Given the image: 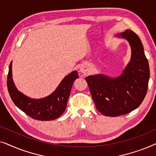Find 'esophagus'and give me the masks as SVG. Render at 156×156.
Returning a JSON list of instances; mask_svg holds the SVG:
<instances>
[{
    "label": "esophagus",
    "mask_w": 156,
    "mask_h": 156,
    "mask_svg": "<svg viewBox=\"0 0 156 156\" xmlns=\"http://www.w3.org/2000/svg\"><path fill=\"white\" fill-rule=\"evenodd\" d=\"M80 71L82 72V73H86V72L88 71V68L86 66H83V67H80Z\"/></svg>",
    "instance_id": "34e87169"
}]
</instances>
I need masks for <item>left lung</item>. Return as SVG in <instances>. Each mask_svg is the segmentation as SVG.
<instances>
[{"label":"left lung","instance_id":"1","mask_svg":"<svg viewBox=\"0 0 156 156\" xmlns=\"http://www.w3.org/2000/svg\"><path fill=\"white\" fill-rule=\"evenodd\" d=\"M126 39L131 48V58L116 78L103 74L87 76L96 108L106 116L129 114L140 105L146 97L150 77L148 62L138 36L131 30L117 35Z\"/></svg>","mask_w":156,"mask_h":156}]
</instances>
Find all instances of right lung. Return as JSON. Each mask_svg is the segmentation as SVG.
<instances>
[{"instance_id": "add662e5", "label": "right lung", "mask_w": 156, "mask_h": 156, "mask_svg": "<svg viewBox=\"0 0 156 156\" xmlns=\"http://www.w3.org/2000/svg\"><path fill=\"white\" fill-rule=\"evenodd\" d=\"M79 78L78 72H72L62 81L52 94L43 99H33L18 91L12 79V62L8 74L7 86L9 94L13 103L31 118L39 121H51L56 119L66 109L72 84Z\"/></svg>"}]
</instances>
